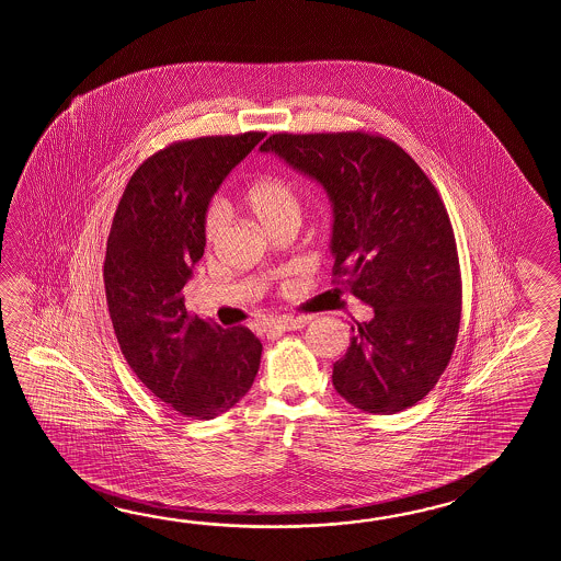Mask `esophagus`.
<instances>
[{
	"mask_svg": "<svg viewBox=\"0 0 561 561\" xmlns=\"http://www.w3.org/2000/svg\"><path fill=\"white\" fill-rule=\"evenodd\" d=\"M309 322V317H290V314H283V317H275L271 319L266 329L268 331H297L302 329Z\"/></svg>",
	"mask_w": 561,
	"mask_h": 561,
	"instance_id": "1",
	"label": "esophagus"
}]
</instances>
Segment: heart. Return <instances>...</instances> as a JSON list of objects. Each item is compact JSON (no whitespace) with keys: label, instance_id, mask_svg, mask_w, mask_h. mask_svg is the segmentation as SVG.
<instances>
[{"label":"heart","instance_id":"heart-1","mask_svg":"<svg viewBox=\"0 0 561 561\" xmlns=\"http://www.w3.org/2000/svg\"><path fill=\"white\" fill-rule=\"evenodd\" d=\"M244 203L252 215L261 220L263 227L273 228L285 225L288 220H298L300 203L295 188L276 176H263L252 180L244 191ZM227 225L225 204L213 203L204 215V240L213 244Z\"/></svg>","mask_w":561,"mask_h":561}]
</instances>
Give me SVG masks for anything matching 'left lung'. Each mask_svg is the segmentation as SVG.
<instances>
[{
	"label": "left lung",
	"mask_w": 561,
	"mask_h": 561,
	"mask_svg": "<svg viewBox=\"0 0 561 561\" xmlns=\"http://www.w3.org/2000/svg\"><path fill=\"white\" fill-rule=\"evenodd\" d=\"M319 180L333 201V283L375 310L351 324L333 385L351 405L391 415L437 385L461 322V268L442 196L377 131H276L261 146Z\"/></svg>",
	"instance_id": "1"
}]
</instances>
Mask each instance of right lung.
Returning a JSON list of instances; mask_svg holds the SVG:
<instances>
[{"label":"right lung","mask_w":561,"mask_h":561,"mask_svg":"<svg viewBox=\"0 0 561 561\" xmlns=\"http://www.w3.org/2000/svg\"><path fill=\"white\" fill-rule=\"evenodd\" d=\"M264 131L179 140L131 174L104 261L107 310L136 377L180 415L215 419L254 382L263 345L247 327L191 314L184 285L203 256L204 215L216 188Z\"/></svg>","instance_id":"1"}]
</instances>
